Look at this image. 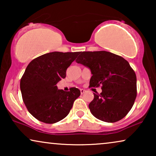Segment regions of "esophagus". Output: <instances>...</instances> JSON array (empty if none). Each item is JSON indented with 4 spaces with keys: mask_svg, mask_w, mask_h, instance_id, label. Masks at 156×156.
I'll return each mask as SVG.
<instances>
[{
    "mask_svg": "<svg viewBox=\"0 0 156 156\" xmlns=\"http://www.w3.org/2000/svg\"><path fill=\"white\" fill-rule=\"evenodd\" d=\"M80 91H81V94H84L85 92H86V90H85V89H80Z\"/></svg>",
    "mask_w": 156,
    "mask_h": 156,
    "instance_id": "34e87169",
    "label": "esophagus"
}]
</instances>
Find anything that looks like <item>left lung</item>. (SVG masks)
<instances>
[{
	"label": "left lung",
	"instance_id": "8db88e82",
	"mask_svg": "<svg viewBox=\"0 0 156 156\" xmlns=\"http://www.w3.org/2000/svg\"><path fill=\"white\" fill-rule=\"evenodd\" d=\"M76 62L91 70L89 87L102 86L101 93L94 94L89 104L93 116L108 123L126 116L137 94L136 76L129 63L106 51L80 52Z\"/></svg>",
	"mask_w": 156,
	"mask_h": 156
}]
</instances>
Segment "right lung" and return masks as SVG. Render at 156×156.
Returning <instances> with one entry per match:
<instances>
[{"label":"right lung","mask_w":156,"mask_h":156,"mask_svg":"<svg viewBox=\"0 0 156 156\" xmlns=\"http://www.w3.org/2000/svg\"><path fill=\"white\" fill-rule=\"evenodd\" d=\"M78 55V52H49L27 65L20 80V91L27 110L37 120L46 123L62 120L80 96L77 88L65 91L56 85L65 78L67 69Z\"/></svg>","instance_id":"right-lung-1"}]
</instances>
